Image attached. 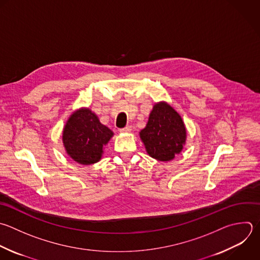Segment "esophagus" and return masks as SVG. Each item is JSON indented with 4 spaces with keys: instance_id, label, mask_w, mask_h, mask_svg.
<instances>
[{
    "instance_id": "1",
    "label": "esophagus",
    "mask_w": 260,
    "mask_h": 260,
    "mask_svg": "<svg viewBox=\"0 0 260 260\" xmlns=\"http://www.w3.org/2000/svg\"><path fill=\"white\" fill-rule=\"evenodd\" d=\"M131 130H132L131 126H126V127L120 129V132H122V133H129Z\"/></svg>"
}]
</instances>
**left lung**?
Wrapping results in <instances>:
<instances>
[{
    "instance_id": "1",
    "label": "left lung",
    "mask_w": 260,
    "mask_h": 260,
    "mask_svg": "<svg viewBox=\"0 0 260 260\" xmlns=\"http://www.w3.org/2000/svg\"><path fill=\"white\" fill-rule=\"evenodd\" d=\"M139 135L147 153L161 161L173 159L186 142V128L181 116L165 102L154 105Z\"/></svg>"
}]
</instances>
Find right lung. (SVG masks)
<instances>
[{"label":"right lung","mask_w":260,"mask_h":260,"mask_svg":"<svg viewBox=\"0 0 260 260\" xmlns=\"http://www.w3.org/2000/svg\"><path fill=\"white\" fill-rule=\"evenodd\" d=\"M114 133L103 125L89 109L74 112L63 130V143L68 155L80 165L98 162L104 153V146Z\"/></svg>","instance_id":"1"}]
</instances>
